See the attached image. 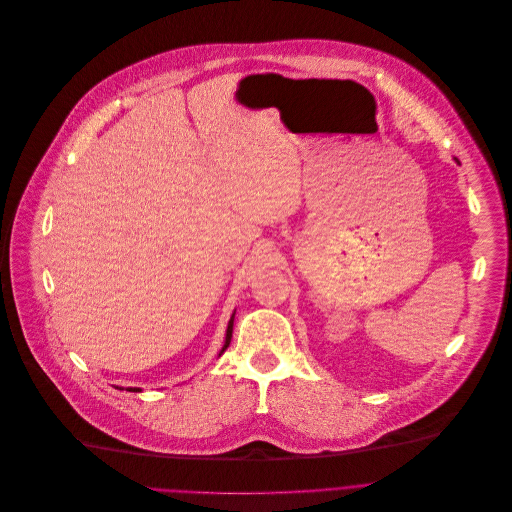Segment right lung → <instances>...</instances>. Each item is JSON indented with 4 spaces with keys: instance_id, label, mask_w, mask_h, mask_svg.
I'll return each instance as SVG.
<instances>
[{
    "instance_id": "add662e5",
    "label": "right lung",
    "mask_w": 512,
    "mask_h": 512,
    "mask_svg": "<svg viewBox=\"0 0 512 512\" xmlns=\"http://www.w3.org/2000/svg\"><path fill=\"white\" fill-rule=\"evenodd\" d=\"M236 315V313H234ZM234 315H232V319H230V323H228V331H226V343H224V347H222V351H220V355L230 347V341H232V331H234ZM127 391H141L139 387H127Z\"/></svg>"
}]
</instances>
